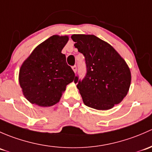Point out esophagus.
<instances>
[{
  "instance_id": "1",
  "label": "esophagus",
  "mask_w": 152,
  "mask_h": 152,
  "mask_svg": "<svg viewBox=\"0 0 152 152\" xmlns=\"http://www.w3.org/2000/svg\"><path fill=\"white\" fill-rule=\"evenodd\" d=\"M72 69H73V71H74V72L76 73V72H77V66H73L72 67Z\"/></svg>"
}]
</instances>
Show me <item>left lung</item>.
<instances>
[{
    "instance_id": "1",
    "label": "left lung",
    "mask_w": 152,
    "mask_h": 152,
    "mask_svg": "<svg viewBox=\"0 0 152 152\" xmlns=\"http://www.w3.org/2000/svg\"><path fill=\"white\" fill-rule=\"evenodd\" d=\"M72 39L86 64L87 73L75 83L88 107L99 110L119 104L129 91L131 72L124 59L107 42L94 35L73 34Z\"/></svg>"
}]
</instances>
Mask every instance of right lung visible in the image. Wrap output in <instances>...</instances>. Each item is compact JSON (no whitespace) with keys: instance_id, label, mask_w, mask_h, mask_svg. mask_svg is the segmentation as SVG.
<instances>
[{"instance_id":"add662e5","label":"right lung","mask_w":152,"mask_h":152,"mask_svg":"<svg viewBox=\"0 0 152 152\" xmlns=\"http://www.w3.org/2000/svg\"><path fill=\"white\" fill-rule=\"evenodd\" d=\"M68 36L53 35L39 45L20 69L19 83L31 103L50 107L60 101L66 87L75 79V72L61 53Z\"/></svg>"}]
</instances>
